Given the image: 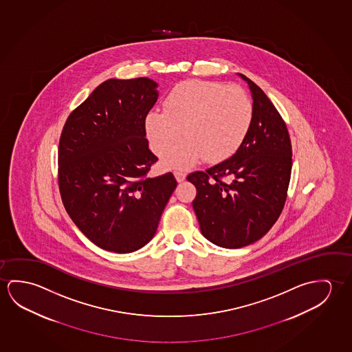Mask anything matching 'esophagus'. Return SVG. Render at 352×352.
<instances>
[{
  "label": "esophagus",
  "instance_id": "34e87169",
  "mask_svg": "<svg viewBox=\"0 0 352 352\" xmlns=\"http://www.w3.org/2000/svg\"><path fill=\"white\" fill-rule=\"evenodd\" d=\"M173 175H175V177L177 179V182H184V179H186V173L184 171H175Z\"/></svg>",
  "mask_w": 352,
  "mask_h": 352
}]
</instances>
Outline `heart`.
Segmentation results:
<instances>
[{
	"mask_svg": "<svg viewBox=\"0 0 352 352\" xmlns=\"http://www.w3.org/2000/svg\"><path fill=\"white\" fill-rule=\"evenodd\" d=\"M253 122V104L245 90L210 80H187L168 93L165 109L145 118V133L157 154L186 135L162 157L168 168L184 170L206 157L220 162L243 144Z\"/></svg>",
	"mask_w": 352,
	"mask_h": 352,
	"instance_id": "1",
	"label": "heart"
}]
</instances>
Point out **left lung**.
Wrapping results in <instances>:
<instances>
[{
    "label": "left lung",
    "mask_w": 352,
    "mask_h": 352,
    "mask_svg": "<svg viewBox=\"0 0 352 352\" xmlns=\"http://www.w3.org/2000/svg\"><path fill=\"white\" fill-rule=\"evenodd\" d=\"M239 76L253 99L250 133L230 159L187 176L197 188L192 206L201 234L223 248L251 245L272 229L285 206L292 166L284 120L257 84Z\"/></svg>",
    "instance_id": "left-lung-1"
}]
</instances>
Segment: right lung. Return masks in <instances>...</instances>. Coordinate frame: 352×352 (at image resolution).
I'll return each mask as SVG.
<instances>
[{
    "mask_svg": "<svg viewBox=\"0 0 352 352\" xmlns=\"http://www.w3.org/2000/svg\"><path fill=\"white\" fill-rule=\"evenodd\" d=\"M149 78L107 79L71 112L58 144L63 206L82 232L105 251L131 253L154 237L177 186L171 173L148 177L157 157L145 138L157 102Z\"/></svg>",
    "mask_w": 352,
    "mask_h": 352,
    "instance_id": "right-lung-1",
    "label": "right lung"
}]
</instances>
